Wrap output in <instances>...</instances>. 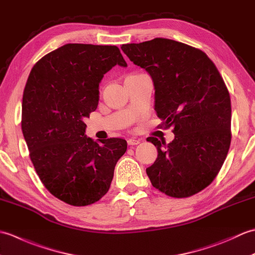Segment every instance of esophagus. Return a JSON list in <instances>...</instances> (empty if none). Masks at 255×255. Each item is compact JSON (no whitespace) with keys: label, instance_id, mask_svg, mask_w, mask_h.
Listing matches in <instances>:
<instances>
[{"label":"esophagus","instance_id":"esophagus-1","mask_svg":"<svg viewBox=\"0 0 255 255\" xmlns=\"http://www.w3.org/2000/svg\"><path fill=\"white\" fill-rule=\"evenodd\" d=\"M127 142H128L129 145H136V144H138L140 142V140L136 139V138H129L127 140Z\"/></svg>","mask_w":255,"mask_h":255}]
</instances>
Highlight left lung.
<instances>
[{
	"instance_id": "1",
	"label": "left lung",
	"mask_w": 255,
	"mask_h": 255,
	"mask_svg": "<svg viewBox=\"0 0 255 255\" xmlns=\"http://www.w3.org/2000/svg\"><path fill=\"white\" fill-rule=\"evenodd\" d=\"M154 84L160 127L173 128L172 142L149 137L158 158L147 174L167 196L189 197L217 176L231 142L229 91L215 63L202 50L166 38L122 46Z\"/></svg>"
}]
</instances>
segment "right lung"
<instances>
[{
  "label": "right lung",
  "instance_id": "right-lung-1",
  "mask_svg": "<svg viewBox=\"0 0 255 255\" xmlns=\"http://www.w3.org/2000/svg\"><path fill=\"white\" fill-rule=\"evenodd\" d=\"M127 67L116 46L67 44L32 67L23 94L21 130L45 187L72 206H88L108 192L127 141L84 136L85 118L99 104L106 72Z\"/></svg>",
  "mask_w": 255,
  "mask_h": 255
}]
</instances>
